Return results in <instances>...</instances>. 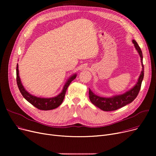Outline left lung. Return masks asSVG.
Returning <instances> with one entry per match:
<instances>
[{
	"instance_id": "left-lung-1",
	"label": "left lung",
	"mask_w": 156,
	"mask_h": 156,
	"mask_svg": "<svg viewBox=\"0 0 156 156\" xmlns=\"http://www.w3.org/2000/svg\"><path fill=\"white\" fill-rule=\"evenodd\" d=\"M133 43L137 50L138 52L140 54L141 62L142 65V71L140 76H139L138 82L136 85L129 91L124 94L116 95L110 98L101 97L94 94L90 89H89V98L91 102L94 104L97 108L104 111H112L117 110L123 106L131 103L134 101V99L137 97L141 88V85L144 75V68L143 64V55L140 47H139L135 40H133Z\"/></svg>"
}]
</instances>
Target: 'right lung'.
<instances>
[{
  "instance_id": "1",
  "label": "right lung",
  "mask_w": 156,
  "mask_h": 156,
  "mask_svg": "<svg viewBox=\"0 0 156 156\" xmlns=\"http://www.w3.org/2000/svg\"><path fill=\"white\" fill-rule=\"evenodd\" d=\"M76 77V75H74L68 79L65 85L64 86L61 93L57 96L52 98H40L31 95L24 88L20 78L18 64L17 67H16V81H17V85L21 94L28 102H29L31 104L40 110H52L59 107L64 99L66 92L67 90L68 87L70 85L71 81L74 79H75Z\"/></svg>"
}]
</instances>
